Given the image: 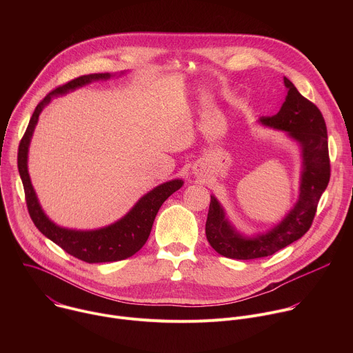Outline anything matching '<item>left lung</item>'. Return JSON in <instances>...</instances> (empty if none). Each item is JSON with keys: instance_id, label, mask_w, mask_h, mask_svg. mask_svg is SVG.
I'll list each match as a JSON object with an SVG mask.
<instances>
[{"instance_id": "obj_1", "label": "left lung", "mask_w": 353, "mask_h": 353, "mask_svg": "<svg viewBox=\"0 0 353 353\" xmlns=\"http://www.w3.org/2000/svg\"><path fill=\"white\" fill-rule=\"evenodd\" d=\"M288 96L281 110L261 123L288 131L299 141L303 155V172L299 201L286 218L272 230L257 237H243L225 219L222 207L211 196L205 234L212 248L223 257L236 260H254L272 256L276 251L299 240L312 226L321 194L328 185L331 168L328 155L327 125L320 109L301 96L285 77Z\"/></svg>"}]
</instances>
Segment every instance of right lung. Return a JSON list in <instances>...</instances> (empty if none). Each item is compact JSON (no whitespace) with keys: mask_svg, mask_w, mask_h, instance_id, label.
<instances>
[{"mask_svg":"<svg viewBox=\"0 0 353 353\" xmlns=\"http://www.w3.org/2000/svg\"><path fill=\"white\" fill-rule=\"evenodd\" d=\"M110 77V74L82 75L50 92L36 106L18 148V169L25 190L26 207L34 226L46 237H48L50 240L59 244L64 251H67L68 254L89 264L120 261L134 256L146 243L150 230H152L155 216L162 204L183 185L181 180H172L158 185L157 188L143 195L138 201L137 205L123 219L99 230L78 232L63 229L54 225L41 211L28 173V148L40 112L52 100L53 96L59 93H65L92 81L108 79Z\"/></svg>","mask_w":353,"mask_h":353,"instance_id":"obj_1","label":"right lung"}]
</instances>
